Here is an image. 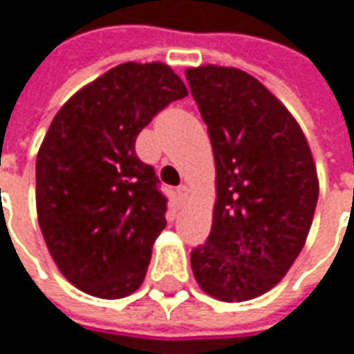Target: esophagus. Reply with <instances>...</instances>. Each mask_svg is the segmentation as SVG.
I'll return each mask as SVG.
<instances>
[{"instance_id":"1","label":"esophagus","mask_w":354,"mask_h":354,"mask_svg":"<svg viewBox=\"0 0 354 354\" xmlns=\"http://www.w3.org/2000/svg\"><path fill=\"white\" fill-rule=\"evenodd\" d=\"M187 193H189V187L187 185H178L176 187V195H178V201L180 203H185V199H187Z\"/></svg>"}]
</instances>
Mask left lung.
Instances as JSON below:
<instances>
[{"instance_id": "8db88e82", "label": "left lung", "mask_w": 354, "mask_h": 354, "mask_svg": "<svg viewBox=\"0 0 354 354\" xmlns=\"http://www.w3.org/2000/svg\"><path fill=\"white\" fill-rule=\"evenodd\" d=\"M185 77L216 162L212 230L192 250L193 274L216 299H254L286 274L309 235L319 199L311 149L250 73L208 64Z\"/></svg>"}]
</instances>
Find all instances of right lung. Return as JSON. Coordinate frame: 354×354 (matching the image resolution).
Instances as JSON below:
<instances>
[{
    "mask_svg": "<svg viewBox=\"0 0 354 354\" xmlns=\"http://www.w3.org/2000/svg\"><path fill=\"white\" fill-rule=\"evenodd\" d=\"M184 96V81L167 64L124 62L53 119L35 161L37 220L60 273L85 294L119 299L144 282L167 225V197L134 142Z\"/></svg>",
    "mask_w": 354,
    "mask_h": 354,
    "instance_id": "1",
    "label": "right lung"
}]
</instances>
